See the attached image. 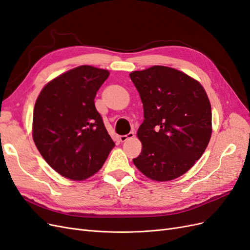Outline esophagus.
<instances>
[{
	"mask_svg": "<svg viewBox=\"0 0 250 250\" xmlns=\"http://www.w3.org/2000/svg\"><path fill=\"white\" fill-rule=\"evenodd\" d=\"M134 138V133L133 132H129L126 135H121L120 137V142H126L127 140H130V139H133Z\"/></svg>",
	"mask_w": 250,
	"mask_h": 250,
	"instance_id": "34e87169",
	"label": "esophagus"
}]
</instances>
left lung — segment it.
<instances>
[{
    "label": "left lung",
    "mask_w": 250,
    "mask_h": 250,
    "mask_svg": "<svg viewBox=\"0 0 250 250\" xmlns=\"http://www.w3.org/2000/svg\"><path fill=\"white\" fill-rule=\"evenodd\" d=\"M144 122L137 135L142 152L133 164L154 181L184 175L206 151L211 135V107L206 89L186 73L164 65L133 71Z\"/></svg>",
    "instance_id": "1"
}]
</instances>
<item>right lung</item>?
I'll return each instance as SVG.
<instances>
[{
    "instance_id": "right-lung-1",
    "label": "right lung",
    "mask_w": 250,
    "mask_h": 250,
    "mask_svg": "<svg viewBox=\"0 0 250 250\" xmlns=\"http://www.w3.org/2000/svg\"><path fill=\"white\" fill-rule=\"evenodd\" d=\"M109 71L80 65L49 81L37 97L32 122L36 148L60 175L81 181L99 171L115 143L94 99Z\"/></svg>"
}]
</instances>
